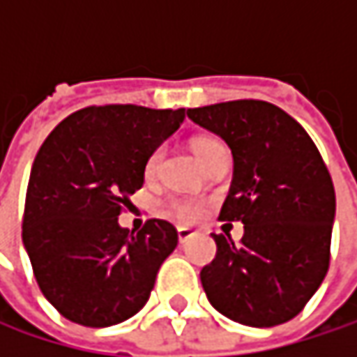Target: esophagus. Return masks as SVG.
I'll return each mask as SVG.
<instances>
[{"mask_svg": "<svg viewBox=\"0 0 357 357\" xmlns=\"http://www.w3.org/2000/svg\"><path fill=\"white\" fill-rule=\"evenodd\" d=\"M196 236V231H192L190 227H179L178 229V240H179V244H188L192 238Z\"/></svg>", "mask_w": 357, "mask_h": 357, "instance_id": "obj_1", "label": "esophagus"}]
</instances>
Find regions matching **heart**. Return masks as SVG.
Here are the masks:
<instances>
[{"instance_id":"obj_1","label":"heart","mask_w":357,"mask_h":357,"mask_svg":"<svg viewBox=\"0 0 357 357\" xmlns=\"http://www.w3.org/2000/svg\"><path fill=\"white\" fill-rule=\"evenodd\" d=\"M219 146H223V144H221L219 140H215V138H196V140L192 142V151H194V155L198 157L200 163H204L206 157H208L215 149H219ZM159 163H161V151L157 149V151H153V153L149 155V159H146V165H144L146 178H153V176L159 172ZM202 211H204V204L198 202V200H192V198H172V200L167 202V213H169L172 217H176L181 223H192V221L200 219Z\"/></svg>"}]
</instances>
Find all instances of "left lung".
<instances>
[{
  "instance_id": "1",
  "label": "left lung",
  "mask_w": 357,
  "mask_h": 357,
  "mask_svg": "<svg viewBox=\"0 0 357 357\" xmlns=\"http://www.w3.org/2000/svg\"><path fill=\"white\" fill-rule=\"evenodd\" d=\"M234 155L221 221H242L240 246L215 236L217 256L200 271L223 317L248 326L291 321L321 287L331 260L335 188L306 130L266 101L188 109Z\"/></svg>"
}]
</instances>
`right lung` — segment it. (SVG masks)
Here are the masks:
<instances>
[{
    "mask_svg": "<svg viewBox=\"0 0 357 357\" xmlns=\"http://www.w3.org/2000/svg\"><path fill=\"white\" fill-rule=\"evenodd\" d=\"M185 109L86 107L68 115L38 149L26 188L22 242L43 296L68 321L111 326L149 300L178 246L169 221L134 234L117 223L144 183V165Z\"/></svg>",
    "mask_w": 357,
    "mask_h": 357,
    "instance_id": "1",
    "label": "right lung"
}]
</instances>
